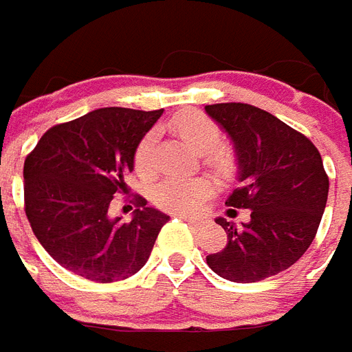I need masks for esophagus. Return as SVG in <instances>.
<instances>
[{"instance_id": "obj_1", "label": "esophagus", "mask_w": 352, "mask_h": 352, "mask_svg": "<svg viewBox=\"0 0 352 352\" xmlns=\"http://www.w3.org/2000/svg\"><path fill=\"white\" fill-rule=\"evenodd\" d=\"M179 218H181V220H184V222H188L190 226H199V223H201V218H194V216L179 214Z\"/></svg>"}]
</instances>
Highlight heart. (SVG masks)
I'll return each instance as SVG.
<instances>
[{"label":"heart","mask_w":352,"mask_h":352,"mask_svg":"<svg viewBox=\"0 0 352 352\" xmlns=\"http://www.w3.org/2000/svg\"><path fill=\"white\" fill-rule=\"evenodd\" d=\"M166 129L171 134L181 138L194 151L203 153L205 162L212 169H216L218 173H228L233 166L231 151L220 145L222 130L203 111H181L169 119L166 123ZM155 143V130L147 132L138 143L136 151H134V169L138 175L149 177L153 173ZM212 192H214V186L205 177H168L162 183L156 184L155 201L169 212L192 214L199 209L203 201H207L212 196Z\"/></svg>","instance_id":"heart-1"}]
</instances>
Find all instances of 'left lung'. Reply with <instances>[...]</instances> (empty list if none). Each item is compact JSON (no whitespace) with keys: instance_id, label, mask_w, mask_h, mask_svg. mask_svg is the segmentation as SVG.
<instances>
[{"instance_id":"obj_1","label":"left lung","mask_w":352,"mask_h":352,"mask_svg":"<svg viewBox=\"0 0 352 352\" xmlns=\"http://www.w3.org/2000/svg\"><path fill=\"white\" fill-rule=\"evenodd\" d=\"M233 142L241 186L226 205L250 209V222L216 218L228 233L207 265L229 282L254 283L289 269L314 242L329 197V177L308 138L269 111L242 102L205 106Z\"/></svg>"}]
</instances>
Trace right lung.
Returning a JSON list of instances; mask_svg holds the SVG:
<instances>
[{
  "mask_svg": "<svg viewBox=\"0 0 352 352\" xmlns=\"http://www.w3.org/2000/svg\"><path fill=\"white\" fill-rule=\"evenodd\" d=\"M164 110L100 108L44 132L23 162L25 216L63 269L98 283L126 280L147 263L168 214L138 197L130 222L111 218L126 192L134 151Z\"/></svg>",
  "mask_w": 352,
  "mask_h": 352,
  "instance_id": "obj_1",
  "label": "right lung"
}]
</instances>
